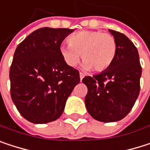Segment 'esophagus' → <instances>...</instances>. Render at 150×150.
Masks as SVG:
<instances>
[{"label":"esophagus","mask_w":150,"mask_h":150,"mask_svg":"<svg viewBox=\"0 0 150 150\" xmlns=\"http://www.w3.org/2000/svg\"><path fill=\"white\" fill-rule=\"evenodd\" d=\"M79 77H80V80H82V79H83V78L85 77V74H84V73H82V72H80V73H79Z\"/></svg>","instance_id":"1"}]
</instances>
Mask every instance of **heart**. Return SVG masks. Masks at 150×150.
<instances>
[{
    "instance_id": "heart-1",
    "label": "heart",
    "mask_w": 150,
    "mask_h": 150,
    "mask_svg": "<svg viewBox=\"0 0 150 150\" xmlns=\"http://www.w3.org/2000/svg\"><path fill=\"white\" fill-rule=\"evenodd\" d=\"M68 42L59 47V53L70 67H75L82 57L84 69L103 71L112 65L116 57L115 38L100 31H79L68 38Z\"/></svg>"
}]
</instances>
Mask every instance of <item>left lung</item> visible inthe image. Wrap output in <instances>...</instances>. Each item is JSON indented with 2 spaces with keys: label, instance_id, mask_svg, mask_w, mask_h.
I'll return each mask as SVG.
<instances>
[{
  "label": "left lung",
  "instance_id": "obj_1",
  "mask_svg": "<svg viewBox=\"0 0 150 150\" xmlns=\"http://www.w3.org/2000/svg\"><path fill=\"white\" fill-rule=\"evenodd\" d=\"M109 32L117 43L112 65L100 74L82 79L88 89L85 98L86 109L93 119L102 122L120 120L131 111L140 93L142 76L134 44L120 32Z\"/></svg>",
  "mask_w": 150,
  "mask_h": 150
}]
</instances>
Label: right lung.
I'll list each match as a JSON object with an SVG mask.
<instances>
[{"label":"right lung","instance_id":"obj_1","mask_svg":"<svg viewBox=\"0 0 150 150\" xmlns=\"http://www.w3.org/2000/svg\"><path fill=\"white\" fill-rule=\"evenodd\" d=\"M73 31L38 29L15 51L9 71L10 94L21 115L32 123L58 119L80 81L79 71L66 65L59 53L62 42Z\"/></svg>","mask_w":150,"mask_h":150}]
</instances>
